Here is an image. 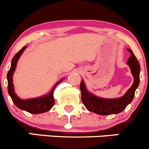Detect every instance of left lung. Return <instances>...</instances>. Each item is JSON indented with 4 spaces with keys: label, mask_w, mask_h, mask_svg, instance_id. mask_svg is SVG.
I'll list each match as a JSON object with an SVG mask.
<instances>
[{
    "label": "left lung",
    "mask_w": 149,
    "mask_h": 149,
    "mask_svg": "<svg viewBox=\"0 0 149 149\" xmlns=\"http://www.w3.org/2000/svg\"><path fill=\"white\" fill-rule=\"evenodd\" d=\"M128 51L131 53L127 64L130 67L132 74L134 77V83L132 86L123 97L118 99L107 100V99L100 98L88 92L85 86L84 82L82 80L80 83V91H81L82 94L81 100L88 110L99 115H103V116L117 114L122 112L126 108V107L132 101L134 96V92L140 83V67L141 66L132 51L130 49H128Z\"/></svg>",
    "instance_id": "1"
}]
</instances>
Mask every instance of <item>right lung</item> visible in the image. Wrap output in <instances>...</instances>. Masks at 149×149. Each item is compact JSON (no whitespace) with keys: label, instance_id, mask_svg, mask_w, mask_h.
<instances>
[{"label":"right lung","instance_id":"1","mask_svg":"<svg viewBox=\"0 0 149 149\" xmlns=\"http://www.w3.org/2000/svg\"><path fill=\"white\" fill-rule=\"evenodd\" d=\"M26 47H23L12 58L11 68L8 70V74H7L8 92L13 102L15 103V104L18 108L25 110V111L28 112L30 113H32V114H39V113L49 111L52 108V106L54 105L55 100L54 97H53V91H54V89L56 88V86L59 83H61L62 80L61 81H59L54 86V88H52V90L51 91V92L49 94L45 95V96H43L42 97H39V98L30 99V100H23L19 99L17 96L16 93H15V91H14V86L13 83H12V76H13V74L15 71L17 62L18 59L19 58L20 56L22 55V53Z\"/></svg>","mask_w":149,"mask_h":149}]
</instances>
